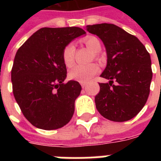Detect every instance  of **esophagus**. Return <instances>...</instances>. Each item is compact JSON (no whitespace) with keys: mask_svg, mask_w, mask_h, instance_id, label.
<instances>
[{"mask_svg":"<svg viewBox=\"0 0 161 161\" xmlns=\"http://www.w3.org/2000/svg\"><path fill=\"white\" fill-rule=\"evenodd\" d=\"M80 84L82 86V88H85L86 85H87V83H83V82H80Z\"/></svg>","mask_w":161,"mask_h":161,"instance_id":"obj_1","label":"esophagus"}]
</instances>
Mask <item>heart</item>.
<instances>
[{"instance_id": "heart-1", "label": "heart", "mask_w": 161, "mask_h": 161, "mask_svg": "<svg viewBox=\"0 0 161 161\" xmlns=\"http://www.w3.org/2000/svg\"><path fill=\"white\" fill-rule=\"evenodd\" d=\"M83 43L94 53H98L102 49L100 41L95 36H90L86 37L85 39H83ZM74 56L75 46L73 43L68 44L63 48L62 53L63 63L68 68H70L73 65ZM98 66L96 63H89L87 65H76L69 72V77L73 80L87 83L98 73Z\"/></svg>"}]
</instances>
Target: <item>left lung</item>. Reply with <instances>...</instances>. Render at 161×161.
I'll list each match as a JSON object with an SVG mask.
<instances>
[{
    "instance_id": "1",
    "label": "left lung",
    "mask_w": 161,
    "mask_h": 161,
    "mask_svg": "<svg viewBox=\"0 0 161 161\" xmlns=\"http://www.w3.org/2000/svg\"><path fill=\"white\" fill-rule=\"evenodd\" d=\"M86 29L103 41L107 51V67L100 77L109 79V83H98L97 109L111 121L131 119L142 109L150 94L153 75L150 53L136 36L116 25H88Z\"/></svg>"
}]
</instances>
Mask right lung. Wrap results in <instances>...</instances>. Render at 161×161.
Here are the masks:
<instances>
[{"mask_svg": "<svg viewBox=\"0 0 161 161\" xmlns=\"http://www.w3.org/2000/svg\"><path fill=\"white\" fill-rule=\"evenodd\" d=\"M80 27H43L16 52L11 68L12 91L26 119L42 130H57L68 124L74 113L82 87L77 81L63 83L67 68L63 48L85 34Z\"/></svg>", "mask_w": 161, "mask_h": 161, "instance_id": "1", "label": "right lung"}]
</instances>
